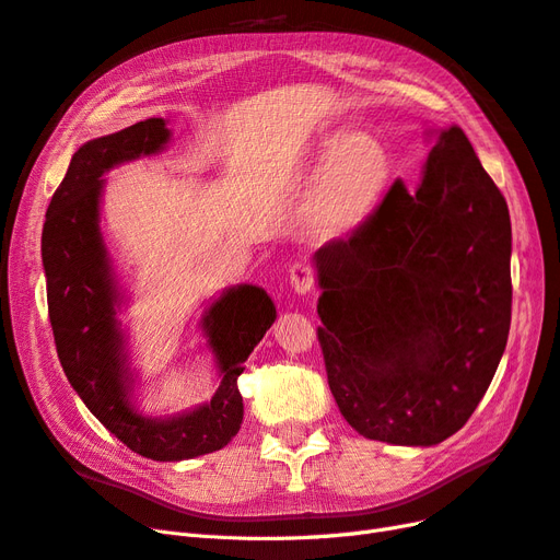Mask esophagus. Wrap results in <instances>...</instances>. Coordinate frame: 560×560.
<instances>
[{"mask_svg":"<svg viewBox=\"0 0 560 560\" xmlns=\"http://www.w3.org/2000/svg\"><path fill=\"white\" fill-rule=\"evenodd\" d=\"M290 284L296 294H311L315 290V273L306 264H294L290 268Z\"/></svg>","mask_w":560,"mask_h":560,"instance_id":"34e87169","label":"esophagus"}]
</instances>
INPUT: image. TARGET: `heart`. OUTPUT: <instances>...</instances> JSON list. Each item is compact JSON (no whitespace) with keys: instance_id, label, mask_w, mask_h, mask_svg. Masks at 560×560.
I'll use <instances>...</instances> for the list:
<instances>
[{"instance_id":"1","label":"heart","mask_w":560,"mask_h":560,"mask_svg":"<svg viewBox=\"0 0 560 560\" xmlns=\"http://www.w3.org/2000/svg\"><path fill=\"white\" fill-rule=\"evenodd\" d=\"M393 173V156L374 135H319L306 163V175L317 186L306 219L313 238L338 243L358 233L383 206Z\"/></svg>"}]
</instances>
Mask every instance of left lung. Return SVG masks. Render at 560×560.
Here are the masks:
<instances>
[{"mask_svg":"<svg viewBox=\"0 0 560 560\" xmlns=\"http://www.w3.org/2000/svg\"><path fill=\"white\" fill-rule=\"evenodd\" d=\"M416 189L397 179L348 241L315 252L317 338L362 436L434 446L493 381L512 322V222L460 126L430 128Z\"/></svg>","mask_w":560,"mask_h":560,"instance_id":"1","label":"left lung"}]
</instances>
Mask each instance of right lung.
Wrapping results in <instances>:
<instances>
[{"label":"right lung","mask_w":560,"mask_h":560,"mask_svg":"<svg viewBox=\"0 0 560 560\" xmlns=\"http://www.w3.org/2000/svg\"><path fill=\"white\" fill-rule=\"evenodd\" d=\"M171 138L165 118H147L81 144L50 198L42 233L48 317L67 381L118 442L159 463L191 460L224 448L238 434V376L278 317L276 303L261 287H226L200 315L219 374L212 399L175 416L138 409V374L130 369L128 334L118 319L128 294L100 224L107 184L103 175L128 161L161 154Z\"/></svg>","instance_id":"obj_1"}]
</instances>
